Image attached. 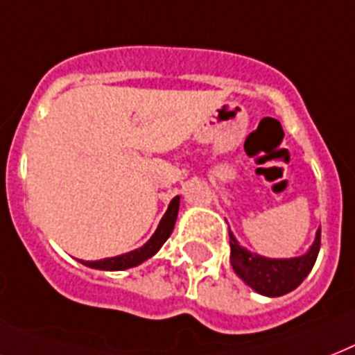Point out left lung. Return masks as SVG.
<instances>
[{
	"label": "left lung",
	"instance_id": "8db88e82",
	"mask_svg": "<svg viewBox=\"0 0 355 355\" xmlns=\"http://www.w3.org/2000/svg\"><path fill=\"white\" fill-rule=\"evenodd\" d=\"M230 246H232V266L239 277L261 295L281 297L284 293L295 290L306 279L308 273L312 272L321 246V227L315 233L312 246L299 257H262L241 246L232 232H230Z\"/></svg>",
	"mask_w": 355,
	"mask_h": 355
}]
</instances>
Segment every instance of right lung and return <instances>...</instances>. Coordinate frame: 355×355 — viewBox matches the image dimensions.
<instances>
[{
  "label": "right lung",
  "instance_id": "obj_1",
  "mask_svg": "<svg viewBox=\"0 0 355 355\" xmlns=\"http://www.w3.org/2000/svg\"><path fill=\"white\" fill-rule=\"evenodd\" d=\"M178 206H180V197H175L171 202H169L168 211L164 213L162 220L158 223V227L155 230L151 239H149L148 243L144 244L142 248L132 250V252L129 253H122V255H116V257L80 262H82L83 266L94 268V270H103V272H120V270H128V268H135L138 266V264H142V262L151 259L153 255L164 246V243L168 241L169 235L173 233V227H175V223H177Z\"/></svg>",
  "mask_w": 355,
  "mask_h": 355
}]
</instances>
